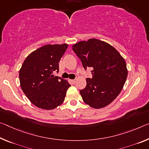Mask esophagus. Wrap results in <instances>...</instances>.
<instances>
[{"label":"esophagus","mask_w":149,"mask_h":149,"mask_svg":"<svg viewBox=\"0 0 149 149\" xmlns=\"http://www.w3.org/2000/svg\"><path fill=\"white\" fill-rule=\"evenodd\" d=\"M71 81H72L73 84H75V82H76V79H72V80H71Z\"/></svg>","instance_id":"34e87169"}]
</instances>
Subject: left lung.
<instances>
[{
    "mask_svg": "<svg viewBox=\"0 0 149 149\" xmlns=\"http://www.w3.org/2000/svg\"><path fill=\"white\" fill-rule=\"evenodd\" d=\"M85 69L91 68L92 78L80 94L87 105L94 109L106 107L119 95L125 83L128 70L125 59L114 47L95 38L72 46Z\"/></svg>",
    "mask_w": 149,
    "mask_h": 149,
    "instance_id": "obj_1",
    "label": "left lung"
}]
</instances>
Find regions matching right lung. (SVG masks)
Instances as JSON below:
<instances>
[{"mask_svg":"<svg viewBox=\"0 0 149 149\" xmlns=\"http://www.w3.org/2000/svg\"><path fill=\"white\" fill-rule=\"evenodd\" d=\"M68 44H47L28 55L19 71L20 87L33 105L54 109L63 102L71 86L67 80L52 75L58 72L61 58Z\"/></svg>","mask_w":149,"mask_h":149,"instance_id":"add662e5","label":"right lung"}]
</instances>
